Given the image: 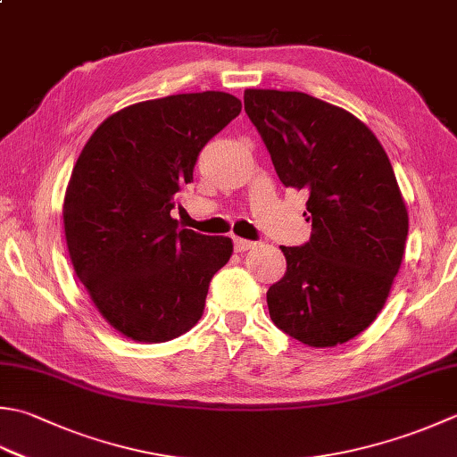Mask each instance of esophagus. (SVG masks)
<instances>
[{
  "label": "esophagus",
  "mask_w": 457,
  "mask_h": 457,
  "mask_svg": "<svg viewBox=\"0 0 457 457\" xmlns=\"http://www.w3.org/2000/svg\"><path fill=\"white\" fill-rule=\"evenodd\" d=\"M234 247L236 252H247V249H253L255 247V241H249V239H241V237H234Z\"/></svg>",
  "instance_id": "obj_1"
}]
</instances>
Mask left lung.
Listing matches in <instances>:
<instances>
[{"instance_id":"1","label":"left lung","mask_w":457,"mask_h":457,"mask_svg":"<svg viewBox=\"0 0 457 457\" xmlns=\"http://www.w3.org/2000/svg\"><path fill=\"white\" fill-rule=\"evenodd\" d=\"M285 187L305 190L312 234L285 247L287 273L267 291L273 323L307 346H337L372 325L404 257L408 210L374 132L299 91L245 88Z\"/></svg>"}]
</instances>
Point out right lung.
Masks as SVG:
<instances>
[{
  "instance_id": "obj_1",
  "label": "right lung",
  "mask_w": 457,
  "mask_h": 457,
  "mask_svg": "<svg viewBox=\"0 0 457 457\" xmlns=\"http://www.w3.org/2000/svg\"><path fill=\"white\" fill-rule=\"evenodd\" d=\"M241 112L229 93L170 95L124 106L80 150L62 202L71 263L96 311L137 343H166L204 315L229 237L170 216L200 150Z\"/></svg>"
}]
</instances>
